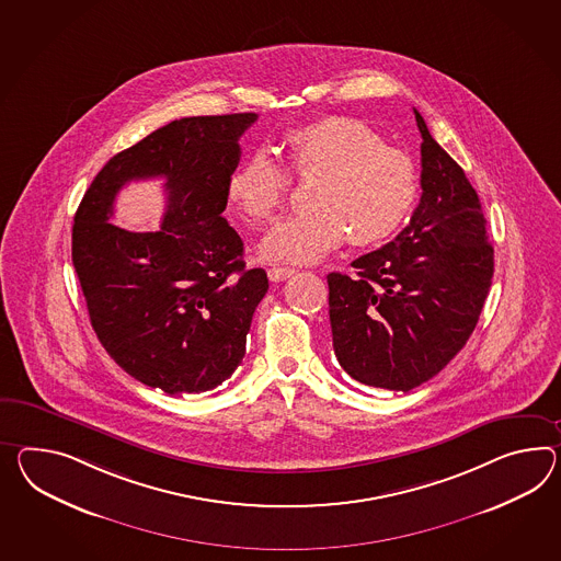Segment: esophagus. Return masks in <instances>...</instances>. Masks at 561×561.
<instances>
[{
    "label": "esophagus",
    "mask_w": 561,
    "mask_h": 561,
    "mask_svg": "<svg viewBox=\"0 0 561 561\" xmlns=\"http://www.w3.org/2000/svg\"><path fill=\"white\" fill-rule=\"evenodd\" d=\"M296 272L291 267H270L267 275L272 282H284L289 275H294Z\"/></svg>",
    "instance_id": "esophagus-1"
}]
</instances>
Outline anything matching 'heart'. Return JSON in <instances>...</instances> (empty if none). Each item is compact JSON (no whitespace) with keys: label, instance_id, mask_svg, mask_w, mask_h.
<instances>
[{"label":"heart","instance_id":"obj_1","mask_svg":"<svg viewBox=\"0 0 561 561\" xmlns=\"http://www.w3.org/2000/svg\"><path fill=\"white\" fill-rule=\"evenodd\" d=\"M286 168L255 151L232 170L227 192L243 219L263 225L286 205L294 179L314 180L312 210L282 220L260 251L263 260L312 263L348 237L356 247L389 239L417 198V168L405 151L387 146L369 124L327 117L284 139Z\"/></svg>","mask_w":561,"mask_h":561}]
</instances>
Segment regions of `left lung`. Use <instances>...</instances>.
Returning <instances> with one entry per match:
<instances>
[{
  "label": "left lung",
  "instance_id": "obj_1",
  "mask_svg": "<svg viewBox=\"0 0 561 561\" xmlns=\"http://www.w3.org/2000/svg\"><path fill=\"white\" fill-rule=\"evenodd\" d=\"M413 113L424 141L410 225L353 261L355 277L329 274L334 355L355 381L389 391L420 387L462 351L494 272L479 194Z\"/></svg>",
  "mask_w": 561,
  "mask_h": 561
}]
</instances>
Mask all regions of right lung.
<instances>
[{
	"label": "right lung",
	"instance_id": "1",
	"mask_svg": "<svg viewBox=\"0 0 561 561\" xmlns=\"http://www.w3.org/2000/svg\"><path fill=\"white\" fill-rule=\"evenodd\" d=\"M255 113L184 117L113 156L84 192L72 225V265L96 339L137 381L170 396L205 393L245 356L267 274L247 270L243 241L222 217L239 137ZM164 178L160 232L110 222L131 179Z\"/></svg>",
	"mask_w": 561,
	"mask_h": 561
}]
</instances>
